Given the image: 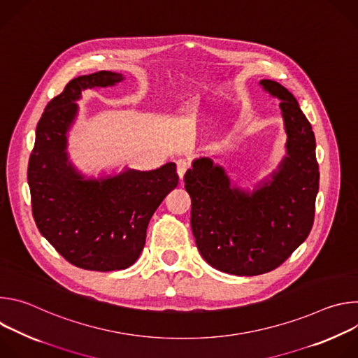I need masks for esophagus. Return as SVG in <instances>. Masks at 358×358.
<instances>
[{"instance_id": "34e87169", "label": "esophagus", "mask_w": 358, "mask_h": 358, "mask_svg": "<svg viewBox=\"0 0 358 358\" xmlns=\"http://www.w3.org/2000/svg\"><path fill=\"white\" fill-rule=\"evenodd\" d=\"M188 167H189L188 162H185V160H182V159H180V160L177 162V174H178L180 180H182V178H184V176H185V173H187Z\"/></svg>"}]
</instances>
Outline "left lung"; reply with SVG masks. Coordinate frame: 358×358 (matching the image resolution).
Here are the masks:
<instances>
[{
    "instance_id": "left-lung-1",
    "label": "left lung",
    "mask_w": 358,
    "mask_h": 358,
    "mask_svg": "<svg viewBox=\"0 0 358 358\" xmlns=\"http://www.w3.org/2000/svg\"><path fill=\"white\" fill-rule=\"evenodd\" d=\"M259 85L280 100L286 152L272 180L252 192L231 185L208 157L192 162L184 176L191 196V228L201 257L213 268L257 276L280 266L309 236L319 192V164L312 124L294 96L280 83Z\"/></svg>"
}]
</instances>
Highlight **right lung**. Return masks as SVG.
<instances>
[{
  "mask_svg": "<svg viewBox=\"0 0 358 358\" xmlns=\"http://www.w3.org/2000/svg\"><path fill=\"white\" fill-rule=\"evenodd\" d=\"M122 73L100 71L72 79L46 105L35 131L28 185L35 224L72 265L97 272L131 266L145 243L148 222L178 184L176 164L85 178L68 159V131L86 89L113 86Z\"/></svg>",
  "mask_w": 358,
  "mask_h": 358,
  "instance_id": "1",
  "label": "right lung"
}]
</instances>
